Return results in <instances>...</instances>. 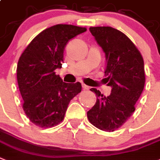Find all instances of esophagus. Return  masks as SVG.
<instances>
[{
    "mask_svg": "<svg viewBox=\"0 0 160 160\" xmlns=\"http://www.w3.org/2000/svg\"><path fill=\"white\" fill-rule=\"evenodd\" d=\"M82 87H83V89H89V86H87L86 84H82Z\"/></svg>",
    "mask_w": 160,
    "mask_h": 160,
    "instance_id": "34e87169",
    "label": "esophagus"
}]
</instances>
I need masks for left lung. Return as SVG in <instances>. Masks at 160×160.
<instances>
[{
  "instance_id": "left-lung-1",
  "label": "left lung",
  "mask_w": 160,
  "mask_h": 160,
  "mask_svg": "<svg viewBox=\"0 0 160 160\" xmlns=\"http://www.w3.org/2000/svg\"><path fill=\"white\" fill-rule=\"evenodd\" d=\"M89 31L105 52V78L111 94L104 96L99 90L96 102L87 117L89 122L104 132H114L127 122L134 112L135 104L145 86L144 60L132 40L116 28L90 27Z\"/></svg>"
}]
</instances>
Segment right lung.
Listing matches in <instances>:
<instances>
[{
	"label": "right lung",
	"mask_w": 160,
	"mask_h": 160,
	"mask_svg": "<svg viewBox=\"0 0 160 160\" xmlns=\"http://www.w3.org/2000/svg\"><path fill=\"white\" fill-rule=\"evenodd\" d=\"M86 28L57 24L42 31L24 49L17 65V81L23 109L30 122L50 128L64 119L69 102L81 84L65 83L55 70L62 67L67 42Z\"/></svg>",
	"instance_id": "obj_1"
}]
</instances>
